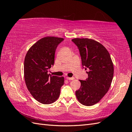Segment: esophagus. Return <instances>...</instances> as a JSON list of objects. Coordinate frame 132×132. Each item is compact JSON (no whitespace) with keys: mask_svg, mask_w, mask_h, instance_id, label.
<instances>
[{"mask_svg":"<svg viewBox=\"0 0 132 132\" xmlns=\"http://www.w3.org/2000/svg\"><path fill=\"white\" fill-rule=\"evenodd\" d=\"M67 79L69 80H74L75 78L74 77H72V78H69V77H67L66 78Z\"/></svg>","mask_w":132,"mask_h":132,"instance_id":"esophagus-1","label":"esophagus"}]
</instances>
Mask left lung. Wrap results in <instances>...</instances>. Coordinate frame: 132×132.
Returning <instances> with one entry per match:
<instances>
[{
    "mask_svg": "<svg viewBox=\"0 0 132 132\" xmlns=\"http://www.w3.org/2000/svg\"><path fill=\"white\" fill-rule=\"evenodd\" d=\"M71 41L79 50L82 65L85 70H88V78L79 80L81 86L75 91L76 96L82 105L93 106L110 89L113 77V64L109 52L100 42L87 38H75Z\"/></svg>",
    "mask_w": 132,
    "mask_h": 132,
    "instance_id": "8db88e82",
    "label": "left lung"
}]
</instances>
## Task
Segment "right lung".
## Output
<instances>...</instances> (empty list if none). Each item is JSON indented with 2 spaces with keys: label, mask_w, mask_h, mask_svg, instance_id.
<instances>
[{
  "label": "right lung",
  "mask_w": 132,
  "mask_h": 132,
  "mask_svg": "<svg viewBox=\"0 0 132 132\" xmlns=\"http://www.w3.org/2000/svg\"><path fill=\"white\" fill-rule=\"evenodd\" d=\"M64 38L54 36L43 37L28 50L24 61V79L27 88L37 101L51 104L58 98L63 77L48 74L53 65L57 47Z\"/></svg>",
  "instance_id": "1"
}]
</instances>
